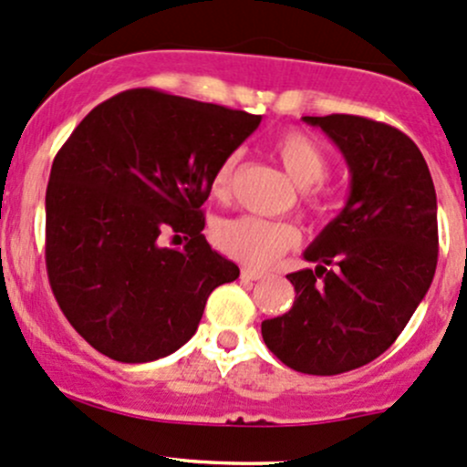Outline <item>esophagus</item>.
Segmentation results:
<instances>
[{
	"label": "esophagus",
	"mask_w": 467,
	"mask_h": 467,
	"mask_svg": "<svg viewBox=\"0 0 467 467\" xmlns=\"http://www.w3.org/2000/svg\"><path fill=\"white\" fill-rule=\"evenodd\" d=\"M242 279L244 281H259V279H264V273H259V270H253V268H244Z\"/></svg>",
	"instance_id": "1"
}]
</instances>
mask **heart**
I'll return each mask as SVG.
<instances>
[{
  "mask_svg": "<svg viewBox=\"0 0 467 467\" xmlns=\"http://www.w3.org/2000/svg\"><path fill=\"white\" fill-rule=\"evenodd\" d=\"M275 155L292 182L304 188L306 206L324 213L330 203L327 202L330 192L324 186L330 161L324 148L306 132L290 130L275 141ZM239 159H242L239 152H230L214 171L213 192L217 197H225L230 192ZM213 242L228 257L254 265V268H265V265H273L281 254L299 245L301 233L296 225L288 222H270L254 214H242V217L222 219L214 223Z\"/></svg>",
  "mask_w": 467,
  "mask_h": 467,
  "instance_id": "heart-1",
  "label": "heart"
}]
</instances>
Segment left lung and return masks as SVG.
Instances as JSON below:
<instances>
[{"instance_id": "8db88e82", "label": "left lung", "mask_w": 467, "mask_h": 467, "mask_svg": "<svg viewBox=\"0 0 467 467\" xmlns=\"http://www.w3.org/2000/svg\"><path fill=\"white\" fill-rule=\"evenodd\" d=\"M341 150L346 206L306 248L317 268L288 275L295 304L261 324L265 346L304 375H341L388 350L437 270V192L417 143L357 115L304 117Z\"/></svg>"}]
</instances>
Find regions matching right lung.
<instances>
[{"mask_svg": "<svg viewBox=\"0 0 467 467\" xmlns=\"http://www.w3.org/2000/svg\"><path fill=\"white\" fill-rule=\"evenodd\" d=\"M261 115L132 88L92 109L46 188V270L61 312L101 355L146 363L197 332L239 268L210 248L202 206L214 171ZM163 234L187 239L182 251Z\"/></svg>", "mask_w": 467, "mask_h": 467, "instance_id": "add662e5", "label": "right lung"}]
</instances>
